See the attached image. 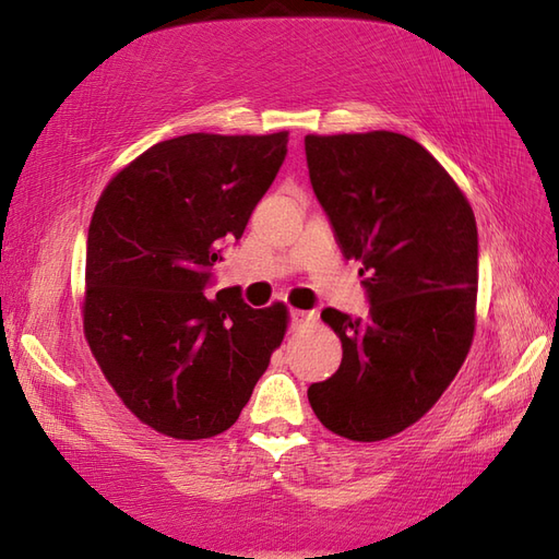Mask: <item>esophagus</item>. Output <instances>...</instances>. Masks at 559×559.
Returning <instances> with one entry per match:
<instances>
[{"label": "esophagus", "mask_w": 559, "mask_h": 559, "mask_svg": "<svg viewBox=\"0 0 559 559\" xmlns=\"http://www.w3.org/2000/svg\"><path fill=\"white\" fill-rule=\"evenodd\" d=\"M313 321V313L311 311H305V309H290V323L293 325H305Z\"/></svg>", "instance_id": "1"}]
</instances>
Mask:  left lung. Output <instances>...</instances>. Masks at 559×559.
<instances>
[{
	"label": "left lung",
	"instance_id": "obj_1",
	"mask_svg": "<svg viewBox=\"0 0 559 559\" xmlns=\"http://www.w3.org/2000/svg\"><path fill=\"white\" fill-rule=\"evenodd\" d=\"M311 189L342 254L359 260L368 317L323 309L342 340L337 373L307 390L317 418L354 441L420 420L475 333L477 222L418 141L394 132L305 136Z\"/></svg>",
	"mask_w": 559,
	"mask_h": 559
}]
</instances>
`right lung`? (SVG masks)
Returning <instances> with one entry per match:
<instances>
[{
	"label": "right lung",
	"mask_w": 559,
	"mask_h": 559,
	"mask_svg": "<svg viewBox=\"0 0 559 559\" xmlns=\"http://www.w3.org/2000/svg\"><path fill=\"white\" fill-rule=\"evenodd\" d=\"M285 155L288 132L186 134L141 153L98 198L84 335L124 406L167 437L231 427L285 335L283 305L252 309L238 288L203 293Z\"/></svg>",
	"instance_id": "right-lung-1"
}]
</instances>
